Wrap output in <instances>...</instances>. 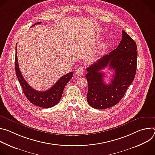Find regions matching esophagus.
Returning a JSON list of instances; mask_svg holds the SVG:
<instances>
[{
	"instance_id": "1",
	"label": "esophagus",
	"mask_w": 155,
	"mask_h": 155,
	"mask_svg": "<svg viewBox=\"0 0 155 155\" xmlns=\"http://www.w3.org/2000/svg\"><path fill=\"white\" fill-rule=\"evenodd\" d=\"M75 74L77 75L78 76H82L84 74V69L82 68H78L76 71H75Z\"/></svg>"
}]
</instances>
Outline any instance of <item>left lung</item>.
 Instances as JSON below:
<instances>
[{"label":"left lung","instance_id":"left-lung-1","mask_svg":"<svg viewBox=\"0 0 155 155\" xmlns=\"http://www.w3.org/2000/svg\"><path fill=\"white\" fill-rule=\"evenodd\" d=\"M137 45L134 40L122 31V40L116 49L86 69L88 83L87 102L97 109H105L117 104L133 81L137 69ZM108 67L115 74L110 84L103 82L100 71Z\"/></svg>","mask_w":155,"mask_h":155}]
</instances>
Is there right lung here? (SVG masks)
Segmentation results:
<instances>
[{
	"instance_id": "right-lung-1",
	"label": "right lung",
	"mask_w": 155,
	"mask_h": 155,
	"mask_svg": "<svg viewBox=\"0 0 155 155\" xmlns=\"http://www.w3.org/2000/svg\"><path fill=\"white\" fill-rule=\"evenodd\" d=\"M41 22H38L32 26L40 24ZM15 72L17 78L23 88V93L27 99L33 104L43 108H50L56 105L61 100L64 87L69 81L73 77V72L63 75L49 90L45 91H37L26 82L22 75L18 65L16 54H15Z\"/></svg>"
}]
</instances>
